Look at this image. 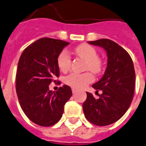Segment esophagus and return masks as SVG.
<instances>
[{"mask_svg": "<svg viewBox=\"0 0 146 146\" xmlns=\"http://www.w3.org/2000/svg\"><path fill=\"white\" fill-rule=\"evenodd\" d=\"M72 93H73V94H75L77 91H78V90L77 88H72Z\"/></svg>", "mask_w": 146, "mask_h": 146, "instance_id": "esophagus-1", "label": "esophagus"}]
</instances>
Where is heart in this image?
Segmentation results:
<instances>
[{
  "label": "heart",
  "mask_w": 146,
  "mask_h": 146,
  "mask_svg": "<svg viewBox=\"0 0 146 146\" xmlns=\"http://www.w3.org/2000/svg\"><path fill=\"white\" fill-rule=\"evenodd\" d=\"M75 54L82 58L86 62V69H89L95 74H98L102 70V63L98 58V53L92 46L87 44H81L74 49ZM57 64L62 72H67L71 65V56L67 51H62L58 55ZM93 74L91 72L77 73L73 72L65 78V83L75 88H81L94 81Z\"/></svg>",
  "instance_id": "heart-1"
}]
</instances>
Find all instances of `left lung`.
I'll use <instances>...</instances> for the list:
<instances>
[{
  "label": "left lung",
  "instance_id": "8db88e82",
  "mask_svg": "<svg viewBox=\"0 0 146 146\" xmlns=\"http://www.w3.org/2000/svg\"><path fill=\"white\" fill-rule=\"evenodd\" d=\"M88 43L107 52V64L102 78L92 85L102 94L95 99L87 92L82 106L84 113L91 123L108 126L119 120L130 106L135 90L134 65L129 53L115 42L101 39Z\"/></svg>",
  "mask_w": 146,
  "mask_h": 146
}]
</instances>
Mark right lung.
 <instances>
[{"label": "right lung", "mask_w": 146, "mask_h": 146, "mask_svg": "<svg viewBox=\"0 0 146 146\" xmlns=\"http://www.w3.org/2000/svg\"><path fill=\"white\" fill-rule=\"evenodd\" d=\"M68 44L59 39L42 38L20 55L16 75L17 94L26 116L39 126H50L59 121L65 103L72 95L68 85L57 91L48 88L59 77L58 56Z\"/></svg>", "instance_id": "right-lung-1"}]
</instances>
